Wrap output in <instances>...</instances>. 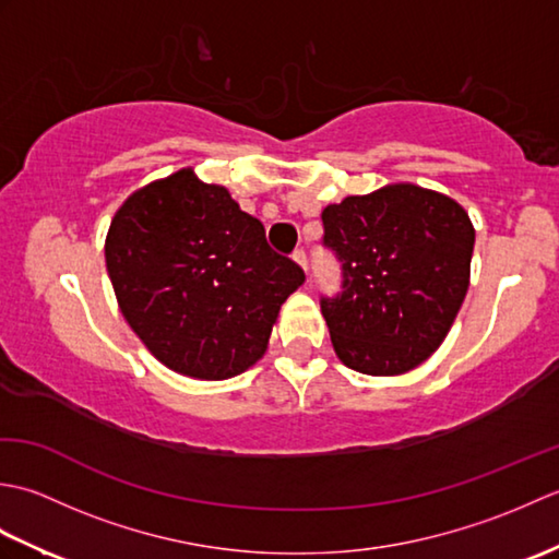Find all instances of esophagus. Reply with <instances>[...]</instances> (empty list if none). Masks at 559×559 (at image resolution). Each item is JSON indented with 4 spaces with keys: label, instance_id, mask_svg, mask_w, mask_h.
<instances>
[{
    "label": "esophagus",
    "instance_id": "obj_1",
    "mask_svg": "<svg viewBox=\"0 0 559 559\" xmlns=\"http://www.w3.org/2000/svg\"><path fill=\"white\" fill-rule=\"evenodd\" d=\"M293 259L298 261V264L305 269V273L310 271V266H307V254H305V249H295V252H293Z\"/></svg>",
    "mask_w": 559,
    "mask_h": 559
}]
</instances>
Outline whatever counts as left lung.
I'll return each instance as SVG.
<instances>
[{
    "label": "left lung",
    "mask_w": 559,
    "mask_h": 559,
    "mask_svg": "<svg viewBox=\"0 0 559 559\" xmlns=\"http://www.w3.org/2000/svg\"><path fill=\"white\" fill-rule=\"evenodd\" d=\"M341 290L322 314L343 365L401 374L439 348L468 290L476 230L454 199L415 185L346 197L322 211Z\"/></svg>",
    "instance_id": "1"
}]
</instances>
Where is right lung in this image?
Masks as SVG:
<instances>
[{
  "mask_svg": "<svg viewBox=\"0 0 559 559\" xmlns=\"http://www.w3.org/2000/svg\"><path fill=\"white\" fill-rule=\"evenodd\" d=\"M105 264L134 334L163 365L197 379H228L254 365L281 305L305 281L228 189L199 182L192 170L124 201Z\"/></svg>",
  "mask_w": 559,
  "mask_h": 559,
  "instance_id": "add662e5",
  "label": "right lung"
}]
</instances>
